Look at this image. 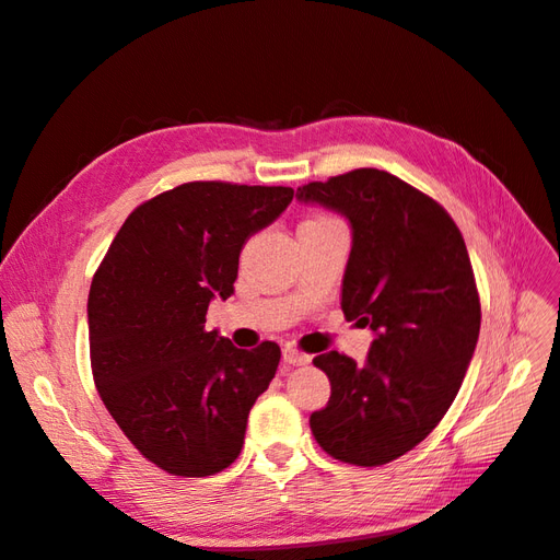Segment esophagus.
I'll use <instances>...</instances> for the list:
<instances>
[{"mask_svg": "<svg viewBox=\"0 0 560 560\" xmlns=\"http://www.w3.org/2000/svg\"><path fill=\"white\" fill-rule=\"evenodd\" d=\"M282 360L287 364H292V366H301V364H308L311 362V354L296 350L294 346H284L282 348Z\"/></svg>", "mask_w": 560, "mask_h": 560, "instance_id": "1", "label": "esophagus"}]
</instances>
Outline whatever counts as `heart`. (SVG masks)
<instances>
[{
	"label": "heart",
	"instance_id": "obj_1",
	"mask_svg": "<svg viewBox=\"0 0 560 560\" xmlns=\"http://www.w3.org/2000/svg\"><path fill=\"white\" fill-rule=\"evenodd\" d=\"M331 217H313V219H306V222H329Z\"/></svg>",
	"mask_w": 560,
	"mask_h": 560
}]
</instances>
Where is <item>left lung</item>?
<instances>
[{
  "mask_svg": "<svg viewBox=\"0 0 560 560\" xmlns=\"http://www.w3.org/2000/svg\"><path fill=\"white\" fill-rule=\"evenodd\" d=\"M296 198L350 222L341 308L376 334L364 364L336 350L313 360L331 383L313 436L348 465L393 463L446 416L477 348L481 303L463 233L434 198L376 167L299 186Z\"/></svg>",
  "mask_w": 560,
  "mask_h": 560,
  "instance_id": "8db88e82",
  "label": "left lung"
}]
</instances>
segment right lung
<instances>
[{"instance_id": "obj_1", "label": "right lung", "mask_w": 560, "mask_h": 560, "mask_svg": "<svg viewBox=\"0 0 560 560\" xmlns=\"http://www.w3.org/2000/svg\"><path fill=\"white\" fill-rule=\"evenodd\" d=\"M292 198L290 186L179 184L128 214L95 270V387L128 442L167 474L212 477L241 455L280 348H235L206 331V315L233 294L245 241Z\"/></svg>"}]
</instances>
